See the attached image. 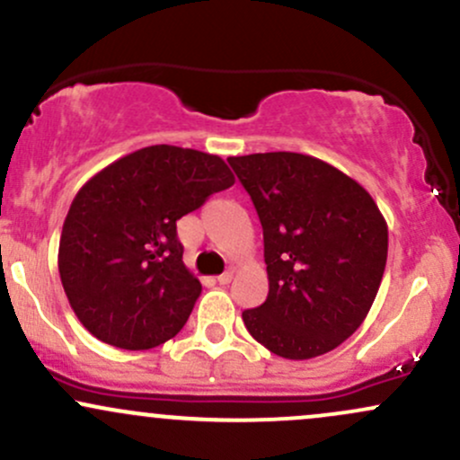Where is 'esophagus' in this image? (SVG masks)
I'll return each instance as SVG.
<instances>
[{
    "mask_svg": "<svg viewBox=\"0 0 460 460\" xmlns=\"http://www.w3.org/2000/svg\"><path fill=\"white\" fill-rule=\"evenodd\" d=\"M231 279H234V270H226V272H222V275H218V284L220 286H226Z\"/></svg>",
    "mask_w": 460,
    "mask_h": 460,
    "instance_id": "1",
    "label": "esophagus"
}]
</instances>
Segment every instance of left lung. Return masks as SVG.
Segmentation results:
<instances>
[{"label": "left lung", "mask_w": 460, "mask_h": 460, "mask_svg": "<svg viewBox=\"0 0 460 460\" xmlns=\"http://www.w3.org/2000/svg\"><path fill=\"white\" fill-rule=\"evenodd\" d=\"M261 229L269 296L242 312L249 334L288 360L336 349L369 314L388 226L351 176L299 153L229 156Z\"/></svg>", "instance_id": "8db88e82"}]
</instances>
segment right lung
Wrapping results in <instances>:
<instances>
[{
	"mask_svg": "<svg viewBox=\"0 0 460 460\" xmlns=\"http://www.w3.org/2000/svg\"><path fill=\"white\" fill-rule=\"evenodd\" d=\"M235 183L218 155L148 146L78 190L58 272L78 321L119 349H153L190 319L200 281L183 264L176 220Z\"/></svg>",
	"mask_w": 460,
	"mask_h": 460,
	"instance_id": "obj_1",
	"label": "right lung"
}]
</instances>
